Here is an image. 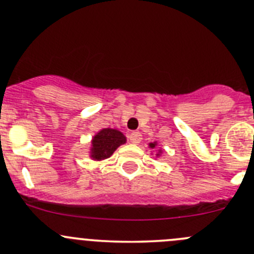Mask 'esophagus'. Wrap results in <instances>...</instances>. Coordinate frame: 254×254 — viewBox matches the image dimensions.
Returning <instances> with one entry per match:
<instances>
[{"label":"esophagus","mask_w":254,"mask_h":254,"mask_svg":"<svg viewBox=\"0 0 254 254\" xmlns=\"http://www.w3.org/2000/svg\"><path fill=\"white\" fill-rule=\"evenodd\" d=\"M129 140L131 141L132 143H135V144L140 143L141 140H142L141 132H138V131H133V132H131V133H130V135H129Z\"/></svg>","instance_id":"obj_1"}]
</instances>
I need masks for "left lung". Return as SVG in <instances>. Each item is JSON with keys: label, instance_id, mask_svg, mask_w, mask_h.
I'll return each mask as SVG.
<instances>
[{"label": "left lung", "instance_id": "1", "mask_svg": "<svg viewBox=\"0 0 254 254\" xmlns=\"http://www.w3.org/2000/svg\"><path fill=\"white\" fill-rule=\"evenodd\" d=\"M149 147H150V148H154L155 143H149Z\"/></svg>", "mask_w": 254, "mask_h": 254}]
</instances>
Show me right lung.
Here are the masks:
<instances>
[{"instance_id": "obj_1", "label": "right lung", "mask_w": 254, "mask_h": 254, "mask_svg": "<svg viewBox=\"0 0 254 254\" xmlns=\"http://www.w3.org/2000/svg\"><path fill=\"white\" fill-rule=\"evenodd\" d=\"M127 138L121 131L114 129H102L97 132L93 138V148H91V157L96 160L110 158L113 152L123 143H125Z\"/></svg>"}]
</instances>
